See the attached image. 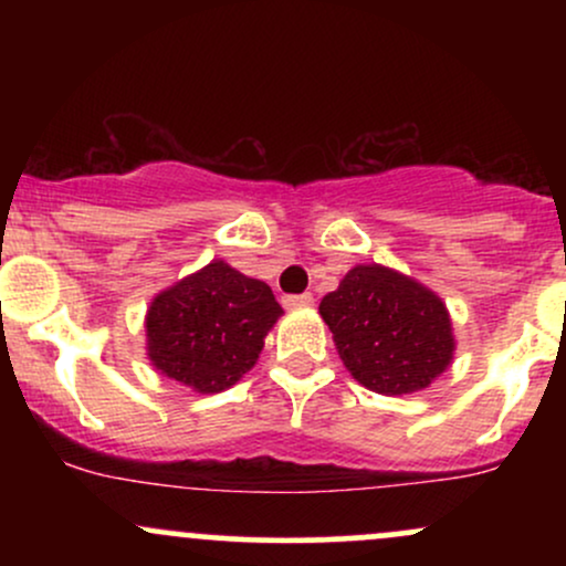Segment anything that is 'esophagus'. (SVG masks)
I'll return each mask as SVG.
<instances>
[{
    "label": "esophagus",
    "mask_w": 566,
    "mask_h": 566,
    "mask_svg": "<svg viewBox=\"0 0 566 566\" xmlns=\"http://www.w3.org/2000/svg\"><path fill=\"white\" fill-rule=\"evenodd\" d=\"M314 303V295L311 292H303V295H284V305L287 308H303V305Z\"/></svg>",
    "instance_id": "34e87169"
}]
</instances>
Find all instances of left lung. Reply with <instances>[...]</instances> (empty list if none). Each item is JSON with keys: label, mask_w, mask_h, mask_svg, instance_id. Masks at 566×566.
<instances>
[{"label": "left lung", "mask_w": 566, "mask_h": 566, "mask_svg": "<svg viewBox=\"0 0 566 566\" xmlns=\"http://www.w3.org/2000/svg\"><path fill=\"white\" fill-rule=\"evenodd\" d=\"M343 365L375 394H412L452 361V324L444 303L415 279L382 265H356L322 297Z\"/></svg>", "instance_id": "obj_1"}]
</instances>
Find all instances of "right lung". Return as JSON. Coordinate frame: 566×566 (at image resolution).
<instances>
[{"mask_svg": "<svg viewBox=\"0 0 566 566\" xmlns=\"http://www.w3.org/2000/svg\"><path fill=\"white\" fill-rule=\"evenodd\" d=\"M279 314L269 284L216 261L154 297L148 359L167 378L218 394L255 365Z\"/></svg>", "mask_w": 566, "mask_h": 566, "instance_id": "add662e5", "label": "right lung"}]
</instances>
